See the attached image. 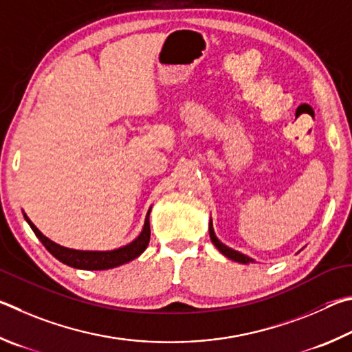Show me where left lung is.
<instances>
[{"label":"left lung","instance_id":"left-lung-1","mask_svg":"<svg viewBox=\"0 0 352 352\" xmlns=\"http://www.w3.org/2000/svg\"><path fill=\"white\" fill-rule=\"evenodd\" d=\"M208 233H210V239H212V243H213L214 245H217V249H218V250L221 252V254H223L224 256L229 258V260H233V261L241 263V264L254 263V260H252L250 256L244 255V254H241V252H238V250H233V249H230V248H227L226 244L221 243L219 239L217 238V235H214V230H213V224H212V221H210V224H208Z\"/></svg>","mask_w":352,"mask_h":352}]
</instances>
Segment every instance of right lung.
<instances>
[{
    "label": "right lung",
    "instance_id": "1",
    "mask_svg": "<svg viewBox=\"0 0 352 352\" xmlns=\"http://www.w3.org/2000/svg\"><path fill=\"white\" fill-rule=\"evenodd\" d=\"M150 212L151 208L146 213L144 229H142L140 235L123 248L114 249V250H76V249H67L60 245L57 243L51 241V239L46 238L43 233L36 229L32 224L26 213H24V219L28 221L30 229L34 230L36 238L40 239L43 245L51 252V254L57 258L58 261L67 266L76 267V269H85V270H104V269H114L117 266H122V264L133 261L134 258H138L142 252L146 249L148 243H150Z\"/></svg>",
    "mask_w": 352,
    "mask_h": 352
}]
</instances>
